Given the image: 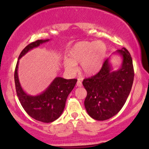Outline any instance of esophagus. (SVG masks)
Returning <instances> with one entry per match:
<instances>
[{"instance_id": "esophagus-1", "label": "esophagus", "mask_w": 149, "mask_h": 149, "mask_svg": "<svg viewBox=\"0 0 149 149\" xmlns=\"http://www.w3.org/2000/svg\"><path fill=\"white\" fill-rule=\"evenodd\" d=\"M82 82L79 80V79H78V81H77V87H82Z\"/></svg>"}]
</instances>
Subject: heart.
Segmentation results:
<instances>
[{
	"mask_svg": "<svg viewBox=\"0 0 149 149\" xmlns=\"http://www.w3.org/2000/svg\"><path fill=\"white\" fill-rule=\"evenodd\" d=\"M105 53V45L102 42H78L69 49V58L64 59L63 65L65 70L70 75L77 72V64H81L85 74H95L103 66Z\"/></svg>",
	"mask_w": 149,
	"mask_h": 149,
	"instance_id": "heart-1",
	"label": "heart"
}]
</instances>
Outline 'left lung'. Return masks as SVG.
I'll use <instances>...</instances> for the list:
<instances>
[{"instance_id": "8db88e82", "label": "left lung", "mask_w": 149, "mask_h": 149, "mask_svg": "<svg viewBox=\"0 0 149 149\" xmlns=\"http://www.w3.org/2000/svg\"><path fill=\"white\" fill-rule=\"evenodd\" d=\"M114 54L119 55L122 59L118 70H113L109 57L97 74L83 81L87 93L84 102L85 109L91 118L97 121L107 120L119 113L133 84L134 72L131 55L125 47Z\"/></svg>"}]
</instances>
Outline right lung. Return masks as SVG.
Instances as JSON below:
<instances>
[{
    "label": "right lung",
    "mask_w": 149,
    "mask_h": 149,
    "mask_svg": "<svg viewBox=\"0 0 149 149\" xmlns=\"http://www.w3.org/2000/svg\"><path fill=\"white\" fill-rule=\"evenodd\" d=\"M49 40H37L26 46L18 58L14 74L16 92L22 107L32 118L43 123H51L60 117L64 111L67 97L77 81L75 79L56 77L45 90L36 95L28 94L22 89L17 72L19 60L30 50Z\"/></svg>",
    "instance_id": "obj_1"
}]
</instances>
